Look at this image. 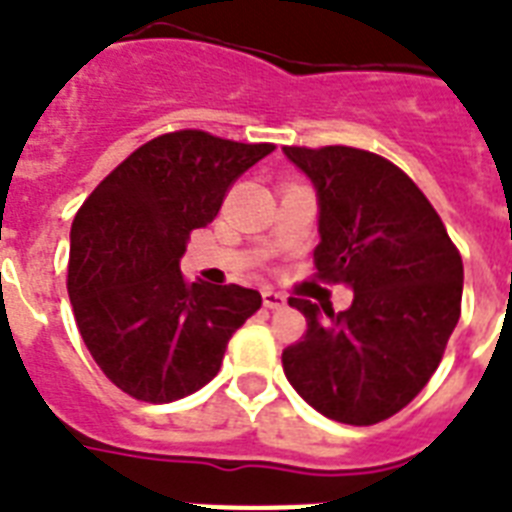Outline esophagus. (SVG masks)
<instances>
[{"label": "esophagus", "mask_w": 512, "mask_h": 512, "mask_svg": "<svg viewBox=\"0 0 512 512\" xmlns=\"http://www.w3.org/2000/svg\"><path fill=\"white\" fill-rule=\"evenodd\" d=\"M263 305L268 311H281V308H287V297L281 295V292H273V289H265Z\"/></svg>", "instance_id": "1"}]
</instances>
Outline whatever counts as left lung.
Returning <instances> with one entry per match:
<instances>
[{"label": "left lung", "mask_w": 512, "mask_h": 512, "mask_svg": "<svg viewBox=\"0 0 512 512\" xmlns=\"http://www.w3.org/2000/svg\"><path fill=\"white\" fill-rule=\"evenodd\" d=\"M284 156L316 188L319 276L353 292L342 313L289 297L308 332L281 353L284 374L329 420H388L441 364L460 321L462 257L425 193L388 159L348 146H287Z\"/></svg>", "instance_id": "8db88e82"}]
</instances>
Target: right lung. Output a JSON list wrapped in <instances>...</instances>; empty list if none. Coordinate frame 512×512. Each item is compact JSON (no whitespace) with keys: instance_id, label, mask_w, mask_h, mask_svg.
I'll list each match as a JSON object with an SVG mask.
<instances>
[{"instance_id":"add662e5","label":"right lung","mask_w":512,"mask_h":512,"mask_svg":"<svg viewBox=\"0 0 512 512\" xmlns=\"http://www.w3.org/2000/svg\"><path fill=\"white\" fill-rule=\"evenodd\" d=\"M273 151L199 130L148 140L90 193L71 225L68 297L87 350L116 388L170 404L204 388L257 289L183 279L191 231L212 223L228 185Z\"/></svg>"}]
</instances>
